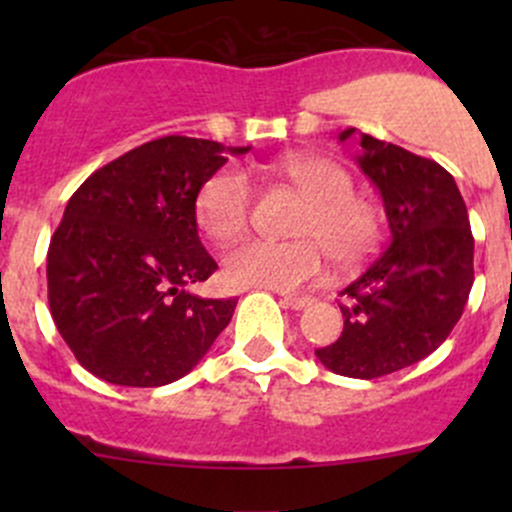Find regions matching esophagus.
Wrapping results in <instances>:
<instances>
[{"label": "esophagus", "instance_id": "esophagus-1", "mask_svg": "<svg viewBox=\"0 0 512 512\" xmlns=\"http://www.w3.org/2000/svg\"><path fill=\"white\" fill-rule=\"evenodd\" d=\"M282 304H285V307H289V309H304V307H309V304H312V299H309V297H292V294H285V297H282Z\"/></svg>", "mask_w": 512, "mask_h": 512}]
</instances>
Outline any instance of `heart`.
I'll return each instance as SVG.
<instances>
[{
  "instance_id": "1",
  "label": "heart",
  "mask_w": 512,
  "mask_h": 512,
  "mask_svg": "<svg viewBox=\"0 0 512 512\" xmlns=\"http://www.w3.org/2000/svg\"><path fill=\"white\" fill-rule=\"evenodd\" d=\"M289 183L309 200L294 225L297 240H250L223 257L230 287L294 292L322 277L327 255L337 265L369 260L381 240V213L352 193V175L332 158L292 156L282 163ZM252 185L242 170L223 168L205 180L195 200V218L215 242H232L247 230Z\"/></svg>"
}]
</instances>
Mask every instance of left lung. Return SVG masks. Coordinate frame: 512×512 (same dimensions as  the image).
I'll use <instances>...</instances> for the list:
<instances>
[{
	"instance_id": "left-lung-1",
	"label": "left lung",
	"mask_w": 512,
	"mask_h": 512,
	"mask_svg": "<svg viewBox=\"0 0 512 512\" xmlns=\"http://www.w3.org/2000/svg\"><path fill=\"white\" fill-rule=\"evenodd\" d=\"M354 128L339 133V141ZM356 158L384 200L391 237L339 304L342 337L317 359L349 379H379L436 352L473 287V235L456 180L446 168L374 136Z\"/></svg>"
}]
</instances>
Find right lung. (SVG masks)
<instances>
[{"instance_id":"right-lung-1","label":"right lung","mask_w":512,"mask_h":512,"mask_svg":"<svg viewBox=\"0 0 512 512\" xmlns=\"http://www.w3.org/2000/svg\"><path fill=\"white\" fill-rule=\"evenodd\" d=\"M250 146L163 136L98 168L71 195L49 242L56 329L86 371L118 386L188 374L230 324L237 299H203L218 262L198 237L195 200Z\"/></svg>"}]
</instances>
